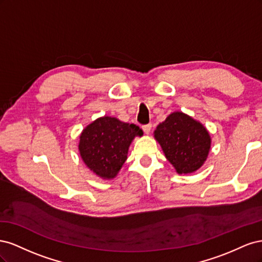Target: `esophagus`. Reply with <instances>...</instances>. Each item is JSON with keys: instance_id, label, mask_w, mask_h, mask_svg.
<instances>
[{"instance_id": "esophagus-1", "label": "esophagus", "mask_w": 262, "mask_h": 262, "mask_svg": "<svg viewBox=\"0 0 262 262\" xmlns=\"http://www.w3.org/2000/svg\"><path fill=\"white\" fill-rule=\"evenodd\" d=\"M150 129H152V124H150V123L142 125V130H143V132H144L145 134H148V133L150 132Z\"/></svg>"}]
</instances>
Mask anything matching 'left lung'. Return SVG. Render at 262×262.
Masks as SVG:
<instances>
[{
  "mask_svg": "<svg viewBox=\"0 0 262 262\" xmlns=\"http://www.w3.org/2000/svg\"><path fill=\"white\" fill-rule=\"evenodd\" d=\"M154 137L178 173L199 169L207 160L211 146L207 129L182 113L169 115L158 124Z\"/></svg>",
  "mask_w": 262,
  "mask_h": 262,
  "instance_id": "left-lung-1",
  "label": "left lung"
}]
</instances>
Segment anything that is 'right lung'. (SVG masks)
<instances>
[{"label": "right lung", "instance_id": "obj_1", "mask_svg": "<svg viewBox=\"0 0 262 262\" xmlns=\"http://www.w3.org/2000/svg\"><path fill=\"white\" fill-rule=\"evenodd\" d=\"M143 132L138 125L112 117L98 118L80 137L81 157L87 167L101 178H114L126 160L134 137Z\"/></svg>", "mask_w": 262, "mask_h": 262}]
</instances>
